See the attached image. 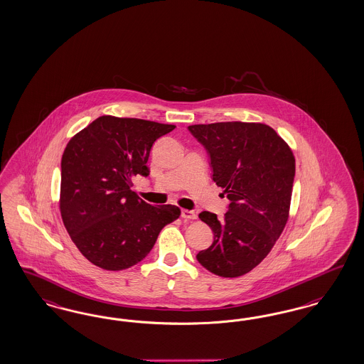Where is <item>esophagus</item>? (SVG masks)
Returning a JSON list of instances; mask_svg holds the SVG:
<instances>
[{"mask_svg":"<svg viewBox=\"0 0 364 364\" xmlns=\"http://www.w3.org/2000/svg\"><path fill=\"white\" fill-rule=\"evenodd\" d=\"M181 218L184 219H196V213L191 210H181Z\"/></svg>","mask_w":364,"mask_h":364,"instance_id":"1","label":"esophagus"}]
</instances>
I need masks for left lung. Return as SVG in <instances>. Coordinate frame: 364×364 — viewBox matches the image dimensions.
Wrapping results in <instances>:
<instances>
[{"label": "left lung", "instance_id": "8db88e82", "mask_svg": "<svg viewBox=\"0 0 364 364\" xmlns=\"http://www.w3.org/2000/svg\"><path fill=\"white\" fill-rule=\"evenodd\" d=\"M210 153L213 180L230 200L218 218L204 211L213 245L196 258L208 272L235 278L261 264L287 226L296 160L287 141L261 122L188 126Z\"/></svg>", "mask_w": 364, "mask_h": 364}]
</instances>
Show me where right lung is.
<instances>
[{
    "label": "right lung",
    "mask_w": 364,
    "mask_h": 364,
    "mask_svg": "<svg viewBox=\"0 0 364 364\" xmlns=\"http://www.w3.org/2000/svg\"><path fill=\"white\" fill-rule=\"evenodd\" d=\"M175 125L102 115L71 138L62 157L59 208L76 247L100 269L142 261L180 208L139 199L132 178L151 173V145Z\"/></svg>",
    "instance_id": "add662e5"
}]
</instances>
